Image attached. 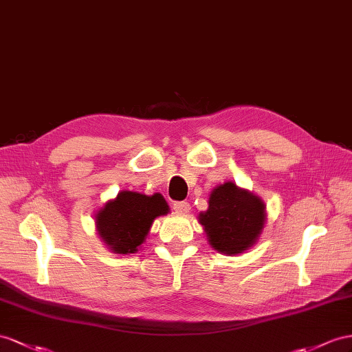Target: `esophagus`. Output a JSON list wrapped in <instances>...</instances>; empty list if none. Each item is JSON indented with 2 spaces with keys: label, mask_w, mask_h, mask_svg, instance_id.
I'll list each match as a JSON object with an SVG mask.
<instances>
[{
  "label": "esophagus",
  "mask_w": 352,
  "mask_h": 352,
  "mask_svg": "<svg viewBox=\"0 0 352 352\" xmlns=\"http://www.w3.org/2000/svg\"><path fill=\"white\" fill-rule=\"evenodd\" d=\"M173 206H174V211L175 212L183 214V215L188 214V211H190V204L186 202V201H183V202H174Z\"/></svg>",
  "instance_id": "esophagus-1"
}]
</instances>
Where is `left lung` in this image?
<instances>
[{
  "instance_id": "left-lung-1",
  "label": "left lung",
  "mask_w": 352,
  "mask_h": 352,
  "mask_svg": "<svg viewBox=\"0 0 352 352\" xmlns=\"http://www.w3.org/2000/svg\"><path fill=\"white\" fill-rule=\"evenodd\" d=\"M266 217L262 197L226 182L212 188L208 208L199 212L197 221L214 250L226 256H238L258 241Z\"/></svg>"
}]
</instances>
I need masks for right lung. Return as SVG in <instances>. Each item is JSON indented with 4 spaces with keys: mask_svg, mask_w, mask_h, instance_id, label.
Listing matches in <instances>:
<instances>
[{
    "mask_svg": "<svg viewBox=\"0 0 352 352\" xmlns=\"http://www.w3.org/2000/svg\"><path fill=\"white\" fill-rule=\"evenodd\" d=\"M168 212L169 205L160 193L122 190L96 211L95 228L111 253L133 254L146 242L153 221Z\"/></svg>",
    "mask_w": 352,
    "mask_h": 352,
    "instance_id": "1",
    "label": "right lung"
}]
</instances>
